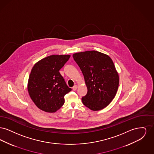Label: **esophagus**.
I'll return each instance as SVG.
<instances>
[{
	"label": "esophagus",
	"mask_w": 154,
	"mask_h": 154,
	"mask_svg": "<svg viewBox=\"0 0 154 154\" xmlns=\"http://www.w3.org/2000/svg\"><path fill=\"white\" fill-rule=\"evenodd\" d=\"M77 87H78V86H77V85H75L73 87V91H75V90L77 89Z\"/></svg>",
	"instance_id": "obj_1"
}]
</instances>
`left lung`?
Masks as SVG:
<instances>
[{"instance_id":"obj_1","label":"left lung","mask_w":154,"mask_h":154,"mask_svg":"<svg viewBox=\"0 0 154 154\" xmlns=\"http://www.w3.org/2000/svg\"><path fill=\"white\" fill-rule=\"evenodd\" d=\"M74 60L80 67L88 89L82 97L90 110L99 111L107 106L116 95L119 75L110 57L96 51L77 52Z\"/></svg>"}]
</instances>
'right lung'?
Here are the masks:
<instances>
[{"label":"right lung","mask_w":154,"mask_h":154,"mask_svg":"<svg viewBox=\"0 0 154 154\" xmlns=\"http://www.w3.org/2000/svg\"><path fill=\"white\" fill-rule=\"evenodd\" d=\"M70 57V55H52L40 60L32 67L28 91L39 109L55 112L63 105L64 96L72 89L66 85L59 71Z\"/></svg>","instance_id":"1"}]
</instances>
